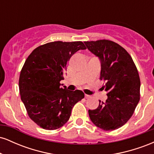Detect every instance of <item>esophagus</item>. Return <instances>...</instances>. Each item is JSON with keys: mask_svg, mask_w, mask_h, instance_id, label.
<instances>
[{"mask_svg": "<svg viewBox=\"0 0 154 154\" xmlns=\"http://www.w3.org/2000/svg\"><path fill=\"white\" fill-rule=\"evenodd\" d=\"M85 98H87V99H88V98H91V95L85 94Z\"/></svg>", "mask_w": 154, "mask_h": 154, "instance_id": "esophagus-1", "label": "esophagus"}]
</instances>
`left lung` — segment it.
<instances>
[{"mask_svg": "<svg viewBox=\"0 0 154 154\" xmlns=\"http://www.w3.org/2000/svg\"><path fill=\"white\" fill-rule=\"evenodd\" d=\"M88 49L101 62L102 88L107 92L106 102L99 100L94 110H88L95 126L106 131L123 126L133 114L140 100V80L130 55L119 44L109 40L85 41Z\"/></svg>", "mask_w": 154, "mask_h": 154, "instance_id": "left-lung-1", "label": "left lung"}]
</instances>
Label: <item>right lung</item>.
<instances>
[{"label":"right lung","mask_w":154,"mask_h":154,"mask_svg":"<svg viewBox=\"0 0 154 154\" xmlns=\"http://www.w3.org/2000/svg\"><path fill=\"white\" fill-rule=\"evenodd\" d=\"M85 49L81 41L51 42L36 48L26 59L19 76V93L28 116L40 128L62 127L74 106L84 98L82 91L62 88L60 81L72 55Z\"/></svg>","instance_id":"right-lung-1"}]
</instances>
